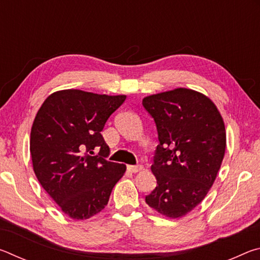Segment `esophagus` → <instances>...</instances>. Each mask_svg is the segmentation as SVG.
Returning a JSON list of instances; mask_svg holds the SVG:
<instances>
[{"mask_svg":"<svg viewBox=\"0 0 260 260\" xmlns=\"http://www.w3.org/2000/svg\"><path fill=\"white\" fill-rule=\"evenodd\" d=\"M143 166L142 165H128L127 166V170L129 171L132 173H138L140 171H142Z\"/></svg>","mask_w":260,"mask_h":260,"instance_id":"esophagus-1","label":"esophagus"}]
</instances>
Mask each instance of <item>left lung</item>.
Returning <instances> with one entry per match:
<instances>
[{
	"label": "left lung",
	"instance_id": "1",
	"mask_svg": "<svg viewBox=\"0 0 260 260\" xmlns=\"http://www.w3.org/2000/svg\"><path fill=\"white\" fill-rule=\"evenodd\" d=\"M159 144L151 171L157 187L146 203L167 218H181L204 200L225 156L222 117L208 96L177 88L147 96Z\"/></svg>",
	"mask_w": 260,
	"mask_h": 260
}]
</instances>
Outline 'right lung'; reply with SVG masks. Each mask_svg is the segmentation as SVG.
Wrapping results in <instances>:
<instances>
[{"label": "right lung", "instance_id": "add662e5", "mask_svg": "<svg viewBox=\"0 0 260 260\" xmlns=\"http://www.w3.org/2000/svg\"><path fill=\"white\" fill-rule=\"evenodd\" d=\"M126 95L64 89L48 96L30 131L33 170L42 188L74 220L101 212L126 165L109 161L101 132ZM94 150L99 155L91 156Z\"/></svg>", "mask_w": 260, "mask_h": 260}]
</instances>
